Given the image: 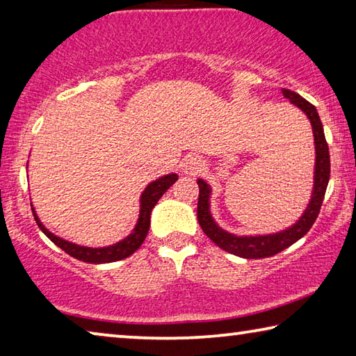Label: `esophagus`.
<instances>
[{
	"label": "esophagus",
	"instance_id": "1",
	"mask_svg": "<svg viewBox=\"0 0 356 356\" xmlns=\"http://www.w3.org/2000/svg\"><path fill=\"white\" fill-rule=\"evenodd\" d=\"M202 168H204L202 161L195 155L186 156V159L184 160V163H182V171L185 174H190V176H196L197 172L202 171Z\"/></svg>",
	"mask_w": 356,
	"mask_h": 356
}]
</instances>
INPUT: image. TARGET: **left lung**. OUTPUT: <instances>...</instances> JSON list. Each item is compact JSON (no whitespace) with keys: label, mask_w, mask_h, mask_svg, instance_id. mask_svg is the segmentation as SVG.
Here are the masks:
<instances>
[{"label":"left lung","mask_w":356,"mask_h":356,"mask_svg":"<svg viewBox=\"0 0 356 356\" xmlns=\"http://www.w3.org/2000/svg\"><path fill=\"white\" fill-rule=\"evenodd\" d=\"M282 95L297 105L301 111H303L312 125V134H314V144H316V171H314V188H312L311 201L306 207L305 213L301 218L295 222L293 226L287 227L286 231L268 234V236H234L229 234L216 225L213 221L212 215H210V186L202 179L197 180L200 185V197H197V221L202 227L206 236L212 240V242L220 246L231 254H236L245 259H261V257H270L281 252L282 250L289 248L297 240H300L306 232L309 231L317 220V215L321 212L325 191H327L328 180H330V152L328 144L325 140L323 127L318 118V113L316 106L305 100L300 94L291 91V89H282Z\"/></svg>","instance_id":"1"}]
</instances>
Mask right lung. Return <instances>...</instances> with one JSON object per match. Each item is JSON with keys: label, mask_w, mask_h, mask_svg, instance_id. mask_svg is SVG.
<instances>
[{"label": "right lung", "mask_w": 356, "mask_h": 356, "mask_svg": "<svg viewBox=\"0 0 356 356\" xmlns=\"http://www.w3.org/2000/svg\"><path fill=\"white\" fill-rule=\"evenodd\" d=\"M177 179H179L177 174H168V176H163V177L154 180V182H150L141 195L140 218H138L134 232H131L129 237L120 240V242L114 243L111 246H105V248H88V246H80V245L67 242V240L59 238L58 236L51 234L44 225H42L40 220L38 218V215H35V212H34V209L33 207L31 209L34 213V220H35V222H38V226L40 227V231L44 232L53 243L59 246V248L67 252V254H70L72 257H75V259H78V261H83V262H89V264L116 262V261H120V259L131 256L143 245L144 238H146L147 232H149L150 212H152V209L155 207V204L159 202L160 197L165 195V191L170 188V186L176 182Z\"/></svg>", "instance_id": "right-lung-1"}]
</instances>
